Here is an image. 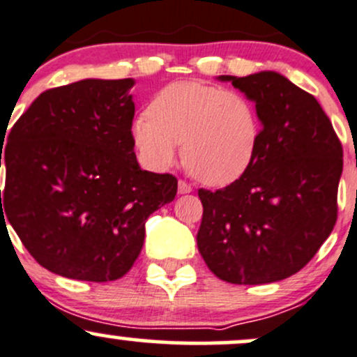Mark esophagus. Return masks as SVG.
I'll return each mask as SVG.
<instances>
[{"instance_id":"esophagus-1","label":"esophagus","mask_w":357,"mask_h":357,"mask_svg":"<svg viewBox=\"0 0 357 357\" xmlns=\"http://www.w3.org/2000/svg\"><path fill=\"white\" fill-rule=\"evenodd\" d=\"M189 192H192L190 183L183 182V180H178V194H189Z\"/></svg>"}]
</instances>
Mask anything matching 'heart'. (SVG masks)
I'll list each match as a JSON object with an SVG mask.
<instances>
[{"label": "heart", "mask_w": 357, "mask_h": 357, "mask_svg": "<svg viewBox=\"0 0 357 357\" xmlns=\"http://www.w3.org/2000/svg\"><path fill=\"white\" fill-rule=\"evenodd\" d=\"M132 143L149 170H168L178 158L208 185H226L248 170L259 146L255 103L236 90L202 82H175L134 119Z\"/></svg>", "instance_id": "1"}]
</instances>
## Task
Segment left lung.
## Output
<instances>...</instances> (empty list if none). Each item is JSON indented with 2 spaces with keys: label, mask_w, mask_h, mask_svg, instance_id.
<instances>
[{
  "label": "left lung",
  "mask_w": 357,
  "mask_h": 357,
  "mask_svg": "<svg viewBox=\"0 0 357 357\" xmlns=\"http://www.w3.org/2000/svg\"><path fill=\"white\" fill-rule=\"evenodd\" d=\"M260 119L248 170L225 189H199L197 247L216 278L267 284L301 271L337 221L342 144L313 95L275 71L220 76Z\"/></svg>",
  "instance_id": "8db88e82"
}]
</instances>
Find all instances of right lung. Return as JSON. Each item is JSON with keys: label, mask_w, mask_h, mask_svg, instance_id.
<instances>
[{"label": "right lung", "mask_w": 357, "mask_h": 357, "mask_svg": "<svg viewBox=\"0 0 357 357\" xmlns=\"http://www.w3.org/2000/svg\"><path fill=\"white\" fill-rule=\"evenodd\" d=\"M132 86L126 78L51 88L11 128L3 223L63 278H122L141 254L149 214L177 194L174 175L137 163Z\"/></svg>", "instance_id": "obj_1"}]
</instances>
